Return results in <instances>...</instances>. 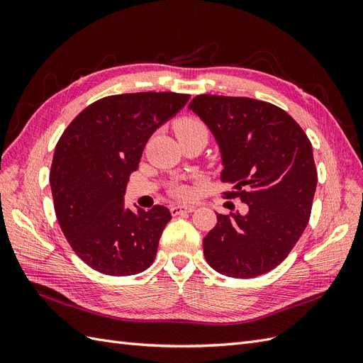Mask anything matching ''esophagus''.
Here are the masks:
<instances>
[{"label": "esophagus", "mask_w": 363, "mask_h": 363, "mask_svg": "<svg viewBox=\"0 0 363 363\" xmlns=\"http://www.w3.org/2000/svg\"><path fill=\"white\" fill-rule=\"evenodd\" d=\"M195 211V206L192 204H184V206H172L171 213L172 215H182V213H191Z\"/></svg>", "instance_id": "34e87169"}]
</instances>
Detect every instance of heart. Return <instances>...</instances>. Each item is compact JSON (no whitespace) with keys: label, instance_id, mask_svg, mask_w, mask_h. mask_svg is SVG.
<instances>
[{"label":"heart","instance_id":"b5f03b06","mask_svg":"<svg viewBox=\"0 0 363 363\" xmlns=\"http://www.w3.org/2000/svg\"><path fill=\"white\" fill-rule=\"evenodd\" d=\"M199 130H206V127L200 123L199 119L183 118L175 123V131H177L179 138L191 135V133H194V131H199ZM175 194H177L180 199H188V196L191 195V189L186 188V186H179V188L175 189Z\"/></svg>","mask_w":363,"mask_h":363}]
</instances>
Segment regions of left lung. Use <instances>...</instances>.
<instances>
[{
    "instance_id": "obj_1",
    "label": "left lung",
    "mask_w": 363,
    "mask_h": 363,
    "mask_svg": "<svg viewBox=\"0 0 363 363\" xmlns=\"http://www.w3.org/2000/svg\"><path fill=\"white\" fill-rule=\"evenodd\" d=\"M211 130L228 195L245 213L216 212L203 239L208 265L235 279L262 276L281 263L309 223L318 175L312 144L280 107L245 96L199 95L188 106Z\"/></svg>"
}]
</instances>
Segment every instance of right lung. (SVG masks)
<instances>
[{
  "label": "right lung",
  "instance_id": "right-lung-1",
  "mask_svg": "<svg viewBox=\"0 0 363 363\" xmlns=\"http://www.w3.org/2000/svg\"><path fill=\"white\" fill-rule=\"evenodd\" d=\"M188 100L175 92L106 96L63 131L50 172L54 208L65 238L91 268L135 276L155 260L169 208L133 212L124 195L151 135Z\"/></svg>",
  "mask_w": 363,
  "mask_h": 363
}]
</instances>
